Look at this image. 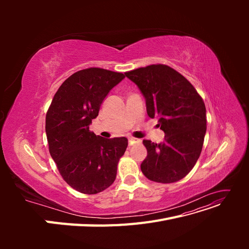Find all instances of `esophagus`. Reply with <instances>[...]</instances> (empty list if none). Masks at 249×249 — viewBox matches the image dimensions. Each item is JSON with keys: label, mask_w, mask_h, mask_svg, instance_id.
I'll use <instances>...</instances> for the list:
<instances>
[{"label": "esophagus", "mask_w": 249, "mask_h": 249, "mask_svg": "<svg viewBox=\"0 0 249 249\" xmlns=\"http://www.w3.org/2000/svg\"><path fill=\"white\" fill-rule=\"evenodd\" d=\"M140 142H141L140 139L129 137V145H134V144H136V143H140Z\"/></svg>", "instance_id": "34e87169"}]
</instances>
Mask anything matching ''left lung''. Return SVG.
<instances>
[{
	"instance_id": "8db88e82",
	"label": "left lung",
	"mask_w": 249,
	"mask_h": 249,
	"mask_svg": "<svg viewBox=\"0 0 249 249\" xmlns=\"http://www.w3.org/2000/svg\"><path fill=\"white\" fill-rule=\"evenodd\" d=\"M145 99L150 118L165 133L163 142L143 140L147 157L141 171L157 183H175L194 167L207 131L206 106L200 95L179 72L164 64H153L124 72Z\"/></svg>"
}]
</instances>
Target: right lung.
Here are the masks:
<instances>
[{"label":"right lung","instance_id":"1","mask_svg":"<svg viewBox=\"0 0 249 249\" xmlns=\"http://www.w3.org/2000/svg\"><path fill=\"white\" fill-rule=\"evenodd\" d=\"M124 79L122 72L97 67L79 71L59 87L47 112L51 157L65 182L81 193L102 192L115 180L127 139L103 138L89 125L110 90Z\"/></svg>","mask_w":249,"mask_h":249}]
</instances>
